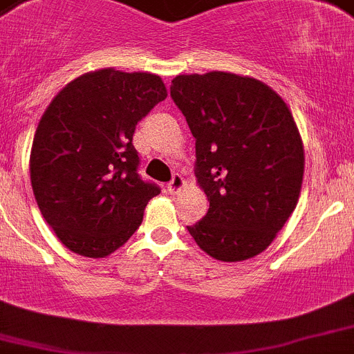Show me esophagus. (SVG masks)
Here are the masks:
<instances>
[{"instance_id":"34e87169","label":"esophagus","mask_w":354,"mask_h":354,"mask_svg":"<svg viewBox=\"0 0 354 354\" xmlns=\"http://www.w3.org/2000/svg\"><path fill=\"white\" fill-rule=\"evenodd\" d=\"M184 186H186V180L183 179V175L175 174L174 179H171L170 184H168V191H170V193H179Z\"/></svg>"}]
</instances>
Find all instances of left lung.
I'll return each mask as SVG.
<instances>
[{"instance_id":"1","label":"left lung","mask_w":354,"mask_h":354,"mask_svg":"<svg viewBox=\"0 0 354 354\" xmlns=\"http://www.w3.org/2000/svg\"><path fill=\"white\" fill-rule=\"evenodd\" d=\"M170 95L196 140L194 175L210 202L191 236L219 261L254 258L302 191L306 154L290 106L261 80L230 71L177 75Z\"/></svg>"}]
</instances>
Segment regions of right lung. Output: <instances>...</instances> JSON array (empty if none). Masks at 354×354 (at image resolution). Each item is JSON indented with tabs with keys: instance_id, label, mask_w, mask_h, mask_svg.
I'll return each mask as SVG.
<instances>
[{
	"instance_id": "obj_1",
	"label": "right lung",
	"mask_w": 354,
	"mask_h": 354,
	"mask_svg": "<svg viewBox=\"0 0 354 354\" xmlns=\"http://www.w3.org/2000/svg\"><path fill=\"white\" fill-rule=\"evenodd\" d=\"M165 98L160 75L102 68L68 82L45 109L29 156L31 187L70 251L105 258L140 226L160 187L138 177L133 133Z\"/></svg>"
}]
</instances>
